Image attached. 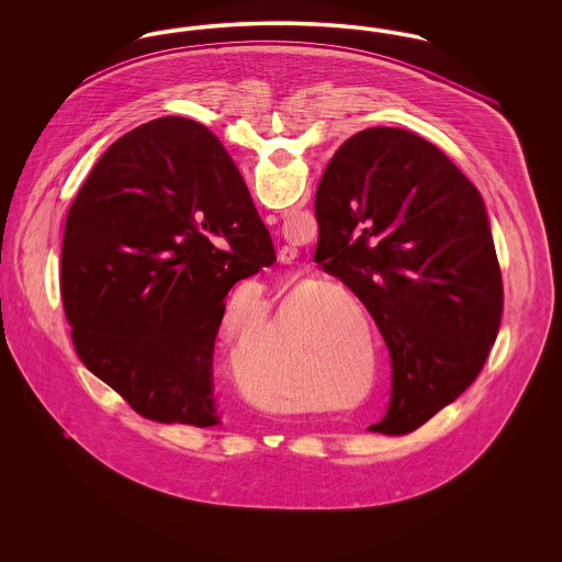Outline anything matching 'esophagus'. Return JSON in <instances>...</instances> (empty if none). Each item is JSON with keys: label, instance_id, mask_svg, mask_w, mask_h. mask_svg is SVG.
Listing matches in <instances>:
<instances>
[{"label": "esophagus", "instance_id": "esophagus-1", "mask_svg": "<svg viewBox=\"0 0 562 562\" xmlns=\"http://www.w3.org/2000/svg\"><path fill=\"white\" fill-rule=\"evenodd\" d=\"M276 221H278L276 214H266V223L268 225H273ZM294 259H296V248H293V246H282L280 248V263L291 266V263H294Z\"/></svg>", "mask_w": 562, "mask_h": 562}]
</instances>
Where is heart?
Segmentation results:
<instances>
[{
	"label": "heart",
	"instance_id": "1",
	"mask_svg": "<svg viewBox=\"0 0 562 562\" xmlns=\"http://www.w3.org/2000/svg\"><path fill=\"white\" fill-rule=\"evenodd\" d=\"M307 294H293L286 299L282 316L263 341H252L236 349L234 367L244 390L257 404L269 411H289L303 401V374L310 371V356L299 346L294 337V316L303 307ZM351 306L364 324L367 349H373L371 318L362 303L344 289H328L307 301V326L321 328L330 341L333 364V392L330 398L337 404L353 401L362 385L364 371L360 367V322L342 305ZM229 328V322L227 326Z\"/></svg>",
	"mask_w": 562,
	"mask_h": 562
}]
</instances>
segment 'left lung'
<instances>
[{"label":"left lung","mask_w":562,"mask_h":562,"mask_svg":"<svg viewBox=\"0 0 562 562\" xmlns=\"http://www.w3.org/2000/svg\"><path fill=\"white\" fill-rule=\"evenodd\" d=\"M314 261L356 294L392 356V402L371 431L422 428L481 374L504 284L482 195L402 128L349 136L316 191Z\"/></svg>","instance_id":"8db88e82"}]
</instances>
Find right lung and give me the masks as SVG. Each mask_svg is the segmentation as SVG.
Instances as JSON below:
<instances>
[{
    "instance_id": "1",
    "label": "right lung",
    "mask_w": 562,
    "mask_h": 562,
    "mask_svg": "<svg viewBox=\"0 0 562 562\" xmlns=\"http://www.w3.org/2000/svg\"><path fill=\"white\" fill-rule=\"evenodd\" d=\"M273 263L218 138L186 117L147 122L101 156L67 214L60 293L76 353L138 415L216 426L225 296Z\"/></svg>"
}]
</instances>
